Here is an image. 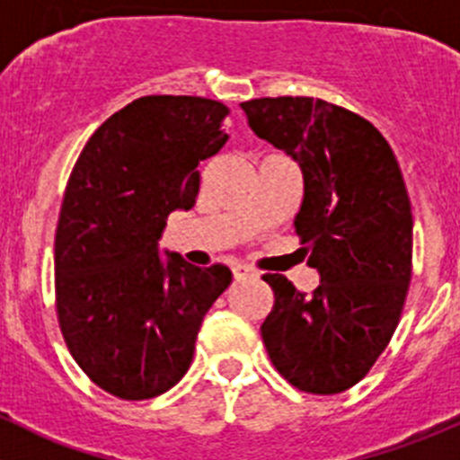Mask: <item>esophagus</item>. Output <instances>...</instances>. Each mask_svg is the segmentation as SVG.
Wrapping results in <instances>:
<instances>
[{"label": "esophagus", "mask_w": 460, "mask_h": 460, "mask_svg": "<svg viewBox=\"0 0 460 460\" xmlns=\"http://www.w3.org/2000/svg\"><path fill=\"white\" fill-rule=\"evenodd\" d=\"M233 273H234V279H246V278H255V270L251 269V266H246V264H237L233 269Z\"/></svg>", "instance_id": "34e87169"}]
</instances>
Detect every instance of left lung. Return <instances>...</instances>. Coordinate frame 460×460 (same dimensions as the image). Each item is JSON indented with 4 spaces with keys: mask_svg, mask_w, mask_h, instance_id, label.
Masks as SVG:
<instances>
[{
    "mask_svg": "<svg viewBox=\"0 0 460 460\" xmlns=\"http://www.w3.org/2000/svg\"><path fill=\"white\" fill-rule=\"evenodd\" d=\"M257 137L298 160L305 194L296 214L312 293L284 275H261L273 309L261 339L275 370L312 395L358 384L391 343L413 270V214L400 162L357 112L312 96L243 102Z\"/></svg>",
    "mask_w": 460,
    "mask_h": 460,
    "instance_id": "1",
    "label": "left lung"
}]
</instances>
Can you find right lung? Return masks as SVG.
I'll return each mask as SVG.
<instances>
[{"label": "right lung", "mask_w": 460, "mask_h": 460, "mask_svg": "<svg viewBox=\"0 0 460 460\" xmlns=\"http://www.w3.org/2000/svg\"><path fill=\"white\" fill-rule=\"evenodd\" d=\"M230 108L205 96L151 94L103 121L65 187L54 243L60 334L102 391L139 402L190 370L200 323L233 282L157 242L173 209L199 194L200 162L227 142Z\"/></svg>", "instance_id": "obj_1"}]
</instances>
